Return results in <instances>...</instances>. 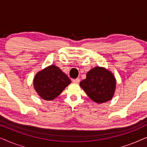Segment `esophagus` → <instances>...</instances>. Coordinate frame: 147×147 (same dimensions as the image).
I'll return each mask as SVG.
<instances>
[{
	"label": "esophagus",
	"mask_w": 147,
	"mask_h": 147,
	"mask_svg": "<svg viewBox=\"0 0 147 147\" xmlns=\"http://www.w3.org/2000/svg\"><path fill=\"white\" fill-rule=\"evenodd\" d=\"M72 82H73L74 83H79V82H80V78H76V79H74L73 80H72Z\"/></svg>",
	"instance_id": "obj_1"
}]
</instances>
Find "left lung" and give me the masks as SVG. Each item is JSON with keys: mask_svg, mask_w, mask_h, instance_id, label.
I'll list each match as a JSON object with an SVG mask.
<instances>
[{"mask_svg": "<svg viewBox=\"0 0 147 147\" xmlns=\"http://www.w3.org/2000/svg\"><path fill=\"white\" fill-rule=\"evenodd\" d=\"M116 79L104 67H96L86 74V78L80 86L90 98L96 103H104L113 97L116 90Z\"/></svg>", "mask_w": 147, "mask_h": 147, "instance_id": "1", "label": "left lung"}]
</instances>
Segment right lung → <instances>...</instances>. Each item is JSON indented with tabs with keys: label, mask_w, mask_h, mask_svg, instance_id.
<instances>
[{
	"label": "right lung",
	"mask_w": 147,
	"mask_h": 147,
	"mask_svg": "<svg viewBox=\"0 0 147 147\" xmlns=\"http://www.w3.org/2000/svg\"><path fill=\"white\" fill-rule=\"evenodd\" d=\"M71 83V80L57 66L51 65L38 72L34 78L33 86L41 98L53 100Z\"/></svg>",
	"instance_id": "1"
}]
</instances>
